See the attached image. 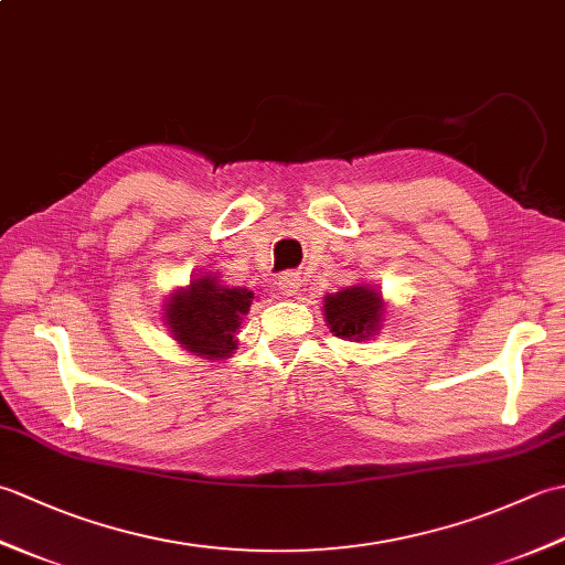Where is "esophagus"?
<instances>
[{
    "mask_svg": "<svg viewBox=\"0 0 565 565\" xmlns=\"http://www.w3.org/2000/svg\"><path fill=\"white\" fill-rule=\"evenodd\" d=\"M276 286H279V291L284 296H296L298 286H301V276H298L296 271H286L279 276V279H276Z\"/></svg>",
    "mask_w": 565,
    "mask_h": 565,
    "instance_id": "obj_1",
    "label": "esophagus"
}]
</instances>
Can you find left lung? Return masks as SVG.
<instances>
[{"label": "left lung", "instance_id": "left-lung-1", "mask_svg": "<svg viewBox=\"0 0 565 565\" xmlns=\"http://www.w3.org/2000/svg\"><path fill=\"white\" fill-rule=\"evenodd\" d=\"M383 310L386 308H383L381 291L369 284H356L322 298V313H326L330 332L340 340H369L381 330Z\"/></svg>", "mask_w": 565, "mask_h": 565}]
</instances>
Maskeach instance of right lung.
I'll use <instances>...</instances> for the list:
<instances>
[{"instance_id":"add662e5","label":"right lung","mask_w":565,"mask_h":565,"mask_svg":"<svg viewBox=\"0 0 565 565\" xmlns=\"http://www.w3.org/2000/svg\"><path fill=\"white\" fill-rule=\"evenodd\" d=\"M255 294L243 286H223L211 274L191 279L164 303V322L172 338L203 359H225L237 350L235 332Z\"/></svg>"}]
</instances>
